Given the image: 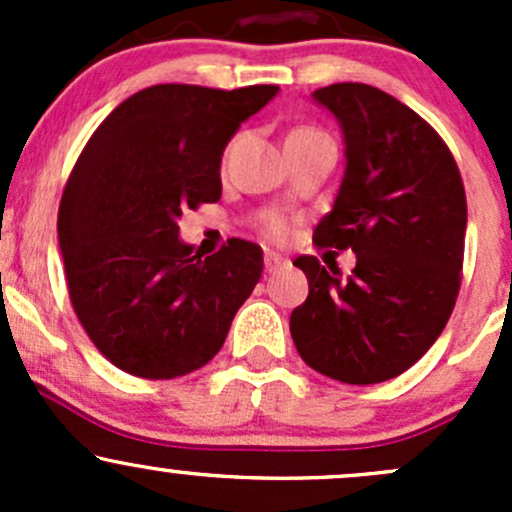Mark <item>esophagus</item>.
Wrapping results in <instances>:
<instances>
[{"instance_id":"1","label":"esophagus","mask_w":512,"mask_h":512,"mask_svg":"<svg viewBox=\"0 0 512 512\" xmlns=\"http://www.w3.org/2000/svg\"><path fill=\"white\" fill-rule=\"evenodd\" d=\"M282 267H287L285 257L275 255V252H267V255H265V272H267V275H272V272L282 270Z\"/></svg>"}]
</instances>
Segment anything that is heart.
Wrapping results in <instances>:
<instances>
[{
  "label": "heart",
  "instance_id": "obj_1",
  "mask_svg": "<svg viewBox=\"0 0 512 512\" xmlns=\"http://www.w3.org/2000/svg\"><path fill=\"white\" fill-rule=\"evenodd\" d=\"M265 232H267V237H272V240H285L287 223L282 218H267Z\"/></svg>",
  "mask_w": 512,
  "mask_h": 512
}]
</instances>
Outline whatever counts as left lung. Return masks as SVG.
<instances>
[{"label": "left lung", "instance_id": "8db88e82", "mask_svg": "<svg viewBox=\"0 0 512 512\" xmlns=\"http://www.w3.org/2000/svg\"><path fill=\"white\" fill-rule=\"evenodd\" d=\"M312 98L339 121L347 156L314 242L352 250L356 267L344 280L317 257H297L309 294L289 317V332L319 374L379 384L414 366L451 317L466 190L441 136L399 98L366 84L324 86Z\"/></svg>", "mask_w": 512, "mask_h": 512}]
</instances>
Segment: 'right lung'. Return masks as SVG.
Masks as SVG:
<instances>
[{
    "instance_id": "right-lung-1",
    "label": "right lung",
    "mask_w": 512,
    "mask_h": 512,
    "mask_svg": "<svg viewBox=\"0 0 512 512\" xmlns=\"http://www.w3.org/2000/svg\"><path fill=\"white\" fill-rule=\"evenodd\" d=\"M280 86L158 84L113 108L59 205L66 285L96 349L143 379L208 364L262 275L260 245L227 240L200 260L178 220L223 193V151Z\"/></svg>"
}]
</instances>
